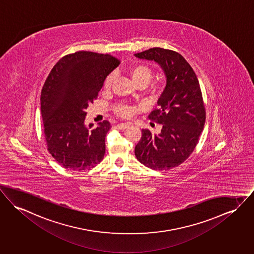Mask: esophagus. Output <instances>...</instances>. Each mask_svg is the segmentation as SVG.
I'll list each match as a JSON object with an SVG mask.
<instances>
[{
  "label": "esophagus",
  "mask_w": 254,
  "mask_h": 254,
  "mask_svg": "<svg viewBox=\"0 0 254 254\" xmlns=\"http://www.w3.org/2000/svg\"><path fill=\"white\" fill-rule=\"evenodd\" d=\"M128 126H129V124H127V123H120L117 125V127L120 129H126L127 127H128Z\"/></svg>",
  "instance_id": "esophagus-1"
}]
</instances>
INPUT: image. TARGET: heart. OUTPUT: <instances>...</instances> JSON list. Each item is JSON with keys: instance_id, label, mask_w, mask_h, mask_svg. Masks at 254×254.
Instances as JSON below:
<instances>
[{"instance_id": "heart-1", "label": "heart", "mask_w": 254, "mask_h": 254, "mask_svg": "<svg viewBox=\"0 0 254 254\" xmlns=\"http://www.w3.org/2000/svg\"><path fill=\"white\" fill-rule=\"evenodd\" d=\"M128 74L133 79L136 85L143 84L146 86L149 83V81L152 76V70L149 66L146 64L137 63V64L132 65L128 69ZM112 81H113V74H109L105 77V81H104V88L109 89L111 87ZM113 110L116 114H118L122 117H128L132 114L134 109H133V107H131L129 105L119 104L113 107Z\"/></svg>"}]
</instances>
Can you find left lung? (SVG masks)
Instances as JSON below:
<instances>
[{"label":"left lung","instance_id":"left-lung-1","mask_svg":"<svg viewBox=\"0 0 254 254\" xmlns=\"http://www.w3.org/2000/svg\"><path fill=\"white\" fill-rule=\"evenodd\" d=\"M154 60L164 70L167 83L149 118L162 125L161 132L142 129L135 156L149 169L170 170L183 163L194 151L205 123V106L198 79L186 60L175 51L151 48L135 54Z\"/></svg>","mask_w":254,"mask_h":254}]
</instances>
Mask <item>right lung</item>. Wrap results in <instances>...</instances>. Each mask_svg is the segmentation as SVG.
Wrapping results in <instances>:
<instances>
[{"label":"right lung","instance_id":"right-lung-1","mask_svg":"<svg viewBox=\"0 0 254 254\" xmlns=\"http://www.w3.org/2000/svg\"><path fill=\"white\" fill-rule=\"evenodd\" d=\"M120 62L110 55L79 51L60 59L48 75L41 92L43 132L49 152L63 168L90 170L104 159L110 123L87 128L85 109Z\"/></svg>","mask_w":254,"mask_h":254}]
</instances>
